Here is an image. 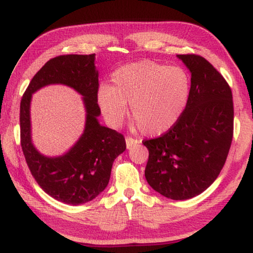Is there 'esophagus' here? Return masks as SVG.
<instances>
[{"instance_id":"34e87169","label":"esophagus","mask_w":253,"mask_h":253,"mask_svg":"<svg viewBox=\"0 0 253 253\" xmlns=\"http://www.w3.org/2000/svg\"><path fill=\"white\" fill-rule=\"evenodd\" d=\"M137 143H138V140H137V139L131 138V137H126V146H127V148L132 147Z\"/></svg>"}]
</instances>
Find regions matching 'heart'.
<instances>
[{"label":"heart","instance_id":"obj_1","mask_svg":"<svg viewBox=\"0 0 253 253\" xmlns=\"http://www.w3.org/2000/svg\"><path fill=\"white\" fill-rule=\"evenodd\" d=\"M113 84H101L98 104L107 123L119 127L130 114L143 134L158 136L169 130L181 117L190 95V78L179 67L154 61L123 66L111 77Z\"/></svg>","mask_w":253,"mask_h":253}]
</instances>
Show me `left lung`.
<instances>
[{
	"mask_svg": "<svg viewBox=\"0 0 253 253\" xmlns=\"http://www.w3.org/2000/svg\"><path fill=\"white\" fill-rule=\"evenodd\" d=\"M191 71L185 109L176 124L148 149L145 177L153 190L172 200L204 192L219 176L232 143V91L219 71L198 54H177Z\"/></svg>",
	"mask_w": 253,
	"mask_h": 253,
	"instance_id": "1",
	"label": "left lung"
}]
</instances>
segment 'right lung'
Masks as SVG:
<instances>
[{"label":"right lung","instance_id":"1","mask_svg":"<svg viewBox=\"0 0 253 253\" xmlns=\"http://www.w3.org/2000/svg\"><path fill=\"white\" fill-rule=\"evenodd\" d=\"M53 83L69 85L78 91L87 114L84 134L71 151L62 157L46 158L32 144L29 102L33 92ZM98 89L95 53L59 55L37 72L21 99V146L25 161L42 190L60 202L78 205L99 195L108 185L115 158L126 149L121 132L98 122Z\"/></svg>","mask_w":253,"mask_h":253}]
</instances>
